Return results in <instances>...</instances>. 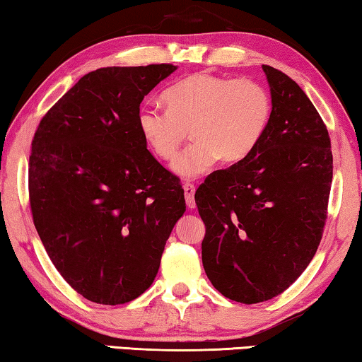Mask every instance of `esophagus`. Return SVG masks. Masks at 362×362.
<instances>
[{
  "label": "esophagus",
  "instance_id": "obj_1",
  "mask_svg": "<svg viewBox=\"0 0 362 362\" xmlns=\"http://www.w3.org/2000/svg\"><path fill=\"white\" fill-rule=\"evenodd\" d=\"M194 192H196V187L193 183H185V185H183V193H185V201H187L188 209H194L196 207Z\"/></svg>",
  "mask_w": 362,
  "mask_h": 362
}]
</instances>
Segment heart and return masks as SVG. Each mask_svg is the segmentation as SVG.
Returning a JSON list of instances; mask_svg holds the SVG:
<instances>
[{
    "mask_svg": "<svg viewBox=\"0 0 362 362\" xmlns=\"http://www.w3.org/2000/svg\"><path fill=\"white\" fill-rule=\"evenodd\" d=\"M163 102L168 110H140L137 127L153 155L164 161L175 156L189 127L194 142L173 163L174 173L185 179L203 175L218 159L247 158L272 116V97L262 84L212 73H196L170 86Z\"/></svg>",
    "mask_w": 362,
    "mask_h": 362,
    "instance_id": "1",
    "label": "heart"
}]
</instances>
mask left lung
Masks as SVG:
<instances>
[{"label":"left lung","mask_w":362,"mask_h":362,"mask_svg":"<svg viewBox=\"0 0 362 362\" xmlns=\"http://www.w3.org/2000/svg\"><path fill=\"white\" fill-rule=\"evenodd\" d=\"M272 116L257 148L196 189L206 225L203 267L226 298L265 302L313 259L332 183L330 139L320 113L283 71L262 65Z\"/></svg>","instance_id":"obj_1"}]
</instances>
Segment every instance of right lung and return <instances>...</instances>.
Here are the masks:
<instances>
[{
	"mask_svg": "<svg viewBox=\"0 0 362 362\" xmlns=\"http://www.w3.org/2000/svg\"><path fill=\"white\" fill-rule=\"evenodd\" d=\"M175 65L107 66L84 75L41 119L28 189L49 259L90 302L119 305L148 289L185 212L179 179L146 150L140 103Z\"/></svg>",
	"mask_w": 362,
	"mask_h": 362,
	"instance_id": "1",
	"label": "right lung"
}]
</instances>
